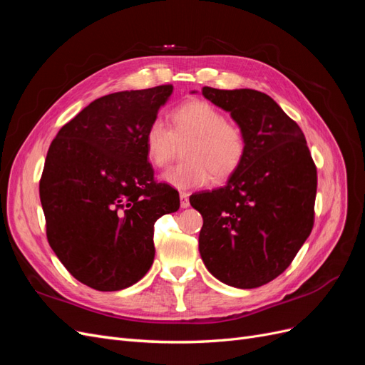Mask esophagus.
Here are the masks:
<instances>
[{
    "label": "esophagus",
    "mask_w": 365,
    "mask_h": 365,
    "mask_svg": "<svg viewBox=\"0 0 365 365\" xmlns=\"http://www.w3.org/2000/svg\"><path fill=\"white\" fill-rule=\"evenodd\" d=\"M180 201H181V208H187L190 205V201H189V193L187 192H181L180 193Z\"/></svg>",
    "instance_id": "obj_1"
}]
</instances>
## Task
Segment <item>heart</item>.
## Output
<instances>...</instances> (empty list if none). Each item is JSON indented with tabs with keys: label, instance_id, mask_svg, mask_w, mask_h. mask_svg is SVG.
Instances as JSON below:
<instances>
[{
	"label": "heart",
	"instance_id": "1",
	"mask_svg": "<svg viewBox=\"0 0 365 365\" xmlns=\"http://www.w3.org/2000/svg\"><path fill=\"white\" fill-rule=\"evenodd\" d=\"M170 129L163 120H152L145 132L148 161L163 168L169 163L176 141L190 140L182 164L161 175V181L178 190L200 189L215 178H225L236 170L245 153L242 129L225 120L216 106L205 101H189L172 113Z\"/></svg>",
	"mask_w": 365,
	"mask_h": 365
}]
</instances>
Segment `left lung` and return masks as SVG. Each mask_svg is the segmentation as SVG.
<instances>
[{"mask_svg": "<svg viewBox=\"0 0 365 365\" xmlns=\"http://www.w3.org/2000/svg\"><path fill=\"white\" fill-rule=\"evenodd\" d=\"M202 96L236 121L245 153L224 187L190 197L204 219L201 257L222 283L259 288L289 267L311 235L315 164L300 126L269 96L210 86Z\"/></svg>", "mask_w": 365, "mask_h": 365, "instance_id": "left-lung-1", "label": "left lung"}]
</instances>
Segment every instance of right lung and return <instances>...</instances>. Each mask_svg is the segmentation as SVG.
Returning a JSON list of instances; mask_svg holds the SVG:
<instances>
[{
  "label": "right lung",
  "mask_w": 365,
  "mask_h": 365,
  "mask_svg": "<svg viewBox=\"0 0 365 365\" xmlns=\"http://www.w3.org/2000/svg\"><path fill=\"white\" fill-rule=\"evenodd\" d=\"M172 85L118 91L91 102L51 141L39 196L47 239L65 268L97 291L145 277L155 257L153 224L180 195L153 181L145 132Z\"/></svg>",
  "instance_id": "right-lung-1"
}]
</instances>
